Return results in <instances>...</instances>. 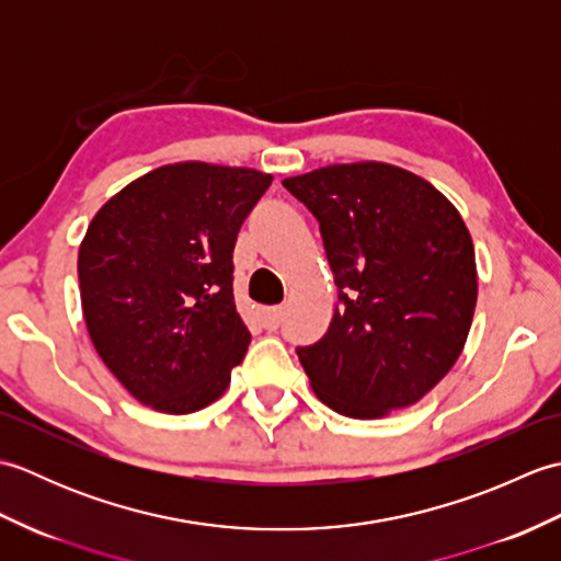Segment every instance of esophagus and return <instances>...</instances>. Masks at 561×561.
<instances>
[{"label":"esophagus","mask_w":561,"mask_h":561,"mask_svg":"<svg viewBox=\"0 0 561 561\" xmlns=\"http://www.w3.org/2000/svg\"><path fill=\"white\" fill-rule=\"evenodd\" d=\"M282 318H284L282 308H265V311H260V323L265 330H277L282 325Z\"/></svg>","instance_id":"34e87169"}]
</instances>
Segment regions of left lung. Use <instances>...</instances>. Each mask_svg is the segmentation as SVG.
<instances>
[{"mask_svg":"<svg viewBox=\"0 0 561 561\" xmlns=\"http://www.w3.org/2000/svg\"><path fill=\"white\" fill-rule=\"evenodd\" d=\"M320 221L340 299L325 337L299 347L320 402L378 420L420 402L468 342L478 304L472 236L422 175L383 161L284 178Z\"/></svg>","mask_w":561,"mask_h":561,"instance_id":"obj_1","label":"left lung"}]
</instances>
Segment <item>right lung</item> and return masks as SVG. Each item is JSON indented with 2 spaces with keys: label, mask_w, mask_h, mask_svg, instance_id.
I'll return each instance as SVG.
<instances>
[{
  "label": "right lung",
  "mask_w": 561,
  "mask_h": 561,
  "mask_svg": "<svg viewBox=\"0 0 561 561\" xmlns=\"http://www.w3.org/2000/svg\"><path fill=\"white\" fill-rule=\"evenodd\" d=\"M272 175L178 161L115 193L79 245L89 337L125 390L165 414L224 396L250 332L233 304V245Z\"/></svg>",
  "instance_id": "right-lung-1"
}]
</instances>
